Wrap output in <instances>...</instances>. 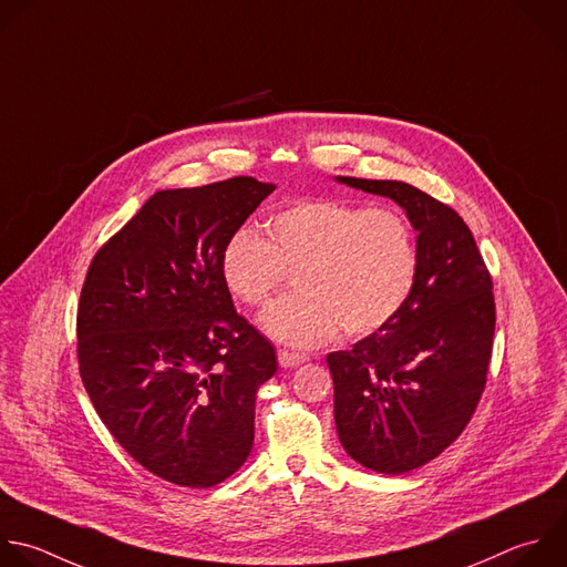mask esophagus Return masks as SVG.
Returning <instances> with one entry per match:
<instances>
[{
  "label": "esophagus",
  "instance_id": "esophagus-1",
  "mask_svg": "<svg viewBox=\"0 0 567 567\" xmlns=\"http://www.w3.org/2000/svg\"><path fill=\"white\" fill-rule=\"evenodd\" d=\"M309 360L307 353H298V351H289V349H278V362L285 369H293L298 364H305Z\"/></svg>",
  "mask_w": 567,
  "mask_h": 567
}]
</instances>
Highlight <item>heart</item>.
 <instances>
[{"label": "heart", "mask_w": 567, "mask_h": 567, "mask_svg": "<svg viewBox=\"0 0 567 567\" xmlns=\"http://www.w3.org/2000/svg\"><path fill=\"white\" fill-rule=\"evenodd\" d=\"M267 238L238 231L220 254L225 289L262 307L298 274L296 298L271 305L260 324L293 347H313L342 331L369 336L390 324L412 296L419 245L410 218L394 207L316 198L267 220Z\"/></svg>", "instance_id": "1"}]
</instances>
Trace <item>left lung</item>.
<instances>
[{"instance_id":"obj_1","label":"left lung","mask_w":567,"mask_h":567,"mask_svg":"<svg viewBox=\"0 0 567 567\" xmlns=\"http://www.w3.org/2000/svg\"><path fill=\"white\" fill-rule=\"evenodd\" d=\"M338 182L394 200L419 234V274L401 313L327 355L344 452L367 470L405 474L447 450L481 401L496 324L492 278L452 207L396 179Z\"/></svg>"}]
</instances>
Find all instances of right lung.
Returning a JSON list of instances; mask_svg holds the SVG:
<instances>
[{
	"instance_id": "add662e5",
	"label": "right lung",
	"mask_w": 567,
	"mask_h": 567,
	"mask_svg": "<svg viewBox=\"0 0 567 567\" xmlns=\"http://www.w3.org/2000/svg\"><path fill=\"white\" fill-rule=\"evenodd\" d=\"M256 177L166 188L95 254L78 307V360L113 439L151 474L212 487L254 447L274 344L236 309L220 254L274 192Z\"/></svg>"
}]
</instances>
